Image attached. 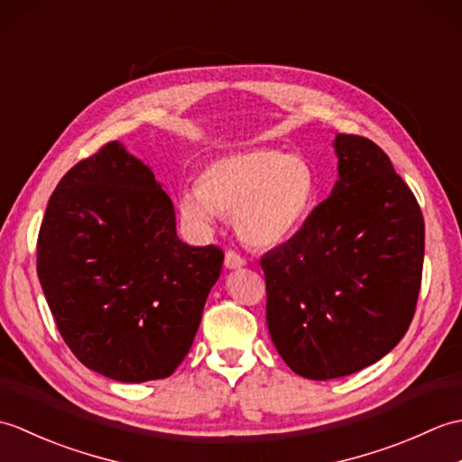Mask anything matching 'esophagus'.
Listing matches in <instances>:
<instances>
[{
    "label": "esophagus",
    "mask_w": 462,
    "mask_h": 462,
    "mask_svg": "<svg viewBox=\"0 0 462 462\" xmlns=\"http://www.w3.org/2000/svg\"><path fill=\"white\" fill-rule=\"evenodd\" d=\"M224 266L228 270H236V268L246 266V260H244L238 252L228 250V252H226V256H224Z\"/></svg>",
    "instance_id": "1"
}]
</instances>
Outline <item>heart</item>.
I'll use <instances>...</instances> for the list:
<instances>
[{"instance_id": "1", "label": "heart", "mask_w": 462, "mask_h": 462, "mask_svg": "<svg viewBox=\"0 0 462 462\" xmlns=\"http://www.w3.org/2000/svg\"><path fill=\"white\" fill-rule=\"evenodd\" d=\"M311 164L298 154L252 149L222 156L199 176V189L180 194L179 210L194 226H210L216 212L234 216L250 246L270 248L296 234L316 204Z\"/></svg>"}]
</instances>
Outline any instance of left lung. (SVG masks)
<instances>
[{
  "mask_svg": "<svg viewBox=\"0 0 462 462\" xmlns=\"http://www.w3.org/2000/svg\"><path fill=\"white\" fill-rule=\"evenodd\" d=\"M333 144L336 189L260 262L273 346L316 381L373 365L403 339L425 258L423 212L389 156L357 134Z\"/></svg>",
  "mask_w": 462,
  "mask_h": 462,
  "instance_id": "obj_1",
  "label": "left lung"
}]
</instances>
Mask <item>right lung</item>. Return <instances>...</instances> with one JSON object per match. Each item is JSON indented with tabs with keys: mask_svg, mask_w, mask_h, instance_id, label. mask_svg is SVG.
I'll use <instances>...</instances> for the list:
<instances>
[{
	"mask_svg": "<svg viewBox=\"0 0 462 462\" xmlns=\"http://www.w3.org/2000/svg\"><path fill=\"white\" fill-rule=\"evenodd\" d=\"M222 262L214 244L179 240L169 194L116 141L59 180L37 236V276L67 347L121 383L172 375Z\"/></svg>",
	"mask_w": 462,
	"mask_h": 462,
	"instance_id": "right-lung-1",
	"label": "right lung"
}]
</instances>
